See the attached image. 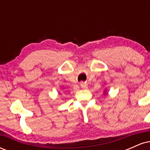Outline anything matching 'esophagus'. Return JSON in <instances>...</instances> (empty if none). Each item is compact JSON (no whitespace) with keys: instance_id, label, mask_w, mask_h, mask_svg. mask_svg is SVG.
<instances>
[{"instance_id":"1","label":"esophagus","mask_w":150,"mask_h":150,"mask_svg":"<svg viewBox=\"0 0 150 150\" xmlns=\"http://www.w3.org/2000/svg\"><path fill=\"white\" fill-rule=\"evenodd\" d=\"M80 87H82V89H87V87H88V85H87V84L86 83V82H81L80 83Z\"/></svg>"}]
</instances>
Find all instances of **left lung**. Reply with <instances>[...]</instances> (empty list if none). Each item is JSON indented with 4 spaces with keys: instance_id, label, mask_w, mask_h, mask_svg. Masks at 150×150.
<instances>
[{
    "instance_id": "left-lung-1",
    "label": "left lung",
    "mask_w": 150,
    "mask_h": 150,
    "mask_svg": "<svg viewBox=\"0 0 150 150\" xmlns=\"http://www.w3.org/2000/svg\"><path fill=\"white\" fill-rule=\"evenodd\" d=\"M104 94H107V91H106V89H105L104 90Z\"/></svg>"
}]
</instances>
